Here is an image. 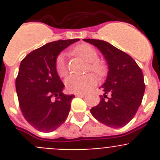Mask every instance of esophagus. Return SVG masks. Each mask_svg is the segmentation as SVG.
Returning a JSON list of instances; mask_svg holds the SVG:
<instances>
[{
    "mask_svg": "<svg viewBox=\"0 0 160 160\" xmlns=\"http://www.w3.org/2000/svg\"><path fill=\"white\" fill-rule=\"evenodd\" d=\"M75 96L76 97H81V98H84V97L86 96V94H85V93H76Z\"/></svg>",
    "mask_w": 160,
    "mask_h": 160,
    "instance_id": "34e87169",
    "label": "esophagus"
}]
</instances>
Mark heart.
Returning a JSON list of instances; mask_svg holds the SVG:
<instances>
[{"instance_id":"1","label":"heart","mask_w":160,"mask_h":160,"mask_svg":"<svg viewBox=\"0 0 160 160\" xmlns=\"http://www.w3.org/2000/svg\"><path fill=\"white\" fill-rule=\"evenodd\" d=\"M74 51L80 55L86 61L90 62V70L98 75L102 76L105 72V66L102 62H98V54L93 47L89 44H81L74 48ZM56 71L60 77H64L68 72L67 58L65 54H60L55 62ZM96 83V78L93 74H88L85 75H70L65 80L67 90L70 93H81L89 90Z\"/></svg>"}]
</instances>
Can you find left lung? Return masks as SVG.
<instances>
[{"instance_id":"8db88e82","label":"left lung","mask_w":160,"mask_h":160,"mask_svg":"<svg viewBox=\"0 0 160 160\" xmlns=\"http://www.w3.org/2000/svg\"><path fill=\"white\" fill-rule=\"evenodd\" d=\"M83 41L98 48L109 69L102 86L105 93L100 96V102L90 109V112L105 125L121 128L132 119L141 105L145 90L141 69L130 55L106 41L93 39H83Z\"/></svg>"}]
</instances>
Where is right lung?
<instances>
[{"mask_svg": "<svg viewBox=\"0 0 160 160\" xmlns=\"http://www.w3.org/2000/svg\"><path fill=\"white\" fill-rule=\"evenodd\" d=\"M78 40L48 43L30 52L20 62L16 79L19 104L26 121L39 131H54L68 117L74 95L62 93L65 86L57 73L55 62L61 51Z\"/></svg>", "mask_w": 160, "mask_h": 160, "instance_id": "1", "label": "right lung"}]
</instances>
